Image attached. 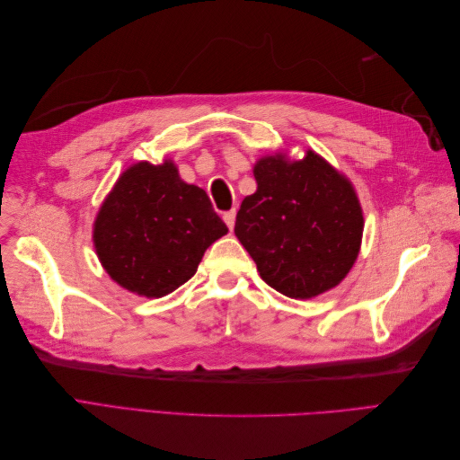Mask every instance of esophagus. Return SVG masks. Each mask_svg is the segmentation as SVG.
<instances>
[{
	"label": "esophagus",
	"instance_id": "34e87169",
	"mask_svg": "<svg viewBox=\"0 0 460 460\" xmlns=\"http://www.w3.org/2000/svg\"><path fill=\"white\" fill-rule=\"evenodd\" d=\"M222 218H225L226 226L232 230V228H234V225H235V208H230V211H226L225 215H222Z\"/></svg>",
	"mask_w": 460,
	"mask_h": 460
}]
</instances>
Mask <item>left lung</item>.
I'll use <instances>...</instances> for the list:
<instances>
[{"mask_svg": "<svg viewBox=\"0 0 460 460\" xmlns=\"http://www.w3.org/2000/svg\"><path fill=\"white\" fill-rule=\"evenodd\" d=\"M257 191L242 201L234 232L270 288L309 299L351 270L363 235V213L351 184L309 151L255 164Z\"/></svg>", "mask_w": 460, "mask_h": 460, "instance_id": "left-lung-1", "label": "left lung"}]
</instances>
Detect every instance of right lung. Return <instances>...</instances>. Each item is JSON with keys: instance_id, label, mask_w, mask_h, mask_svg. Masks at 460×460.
<instances>
[{"instance_id": "obj_1", "label": "right lung", "mask_w": 460, "mask_h": 460, "mask_svg": "<svg viewBox=\"0 0 460 460\" xmlns=\"http://www.w3.org/2000/svg\"><path fill=\"white\" fill-rule=\"evenodd\" d=\"M226 232L207 193L182 182L172 163H137L102 205L93 242L117 284L163 297L196 274L207 247Z\"/></svg>"}]
</instances>
